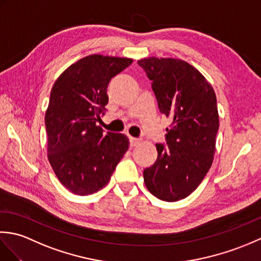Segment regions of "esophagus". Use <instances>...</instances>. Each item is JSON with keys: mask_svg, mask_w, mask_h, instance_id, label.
I'll return each mask as SVG.
<instances>
[{"mask_svg": "<svg viewBox=\"0 0 261 261\" xmlns=\"http://www.w3.org/2000/svg\"><path fill=\"white\" fill-rule=\"evenodd\" d=\"M129 140H130V146L131 147H135L140 142L139 139H137V138H134V137H129Z\"/></svg>", "mask_w": 261, "mask_h": 261, "instance_id": "esophagus-1", "label": "esophagus"}]
</instances>
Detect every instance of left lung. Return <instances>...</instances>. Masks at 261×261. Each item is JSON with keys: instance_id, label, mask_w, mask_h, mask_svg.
<instances>
[{"instance_id": "8db88e82", "label": "left lung", "mask_w": 261, "mask_h": 261, "mask_svg": "<svg viewBox=\"0 0 261 261\" xmlns=\"http://www.w3.org/2000/svg\"><path fill=\"white\" fill-rule=\"evenodd\" d=\"M151 81L159 111L171 120L166 144L156 143L158 157L143 170L152 195L176 202L201 184L213 163L219 113L213 87L192 65L180 59L138 60Z\"/></svg>"}]
</instances>
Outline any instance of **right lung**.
Returning <instances> with one entry per match:
<instances>
[{"instance_id": "right-lung-1", "label": "right lung", "mask_w": 261, "mask_h": 261, "mask_svg": "<svg viewBox=\"0 0 261 261\" xmlns=\"http://www.w3.org/2000/svg\"><path fill=\"white\" fill-rule=\"evenodd\" d=\"M130 58L91 55L70 65L55 82L46 112L48 159L59 181L76 195L108 184L129 148L122 134L96 125L109 102L108 85Z\"/></svg>"}]
</instances>
